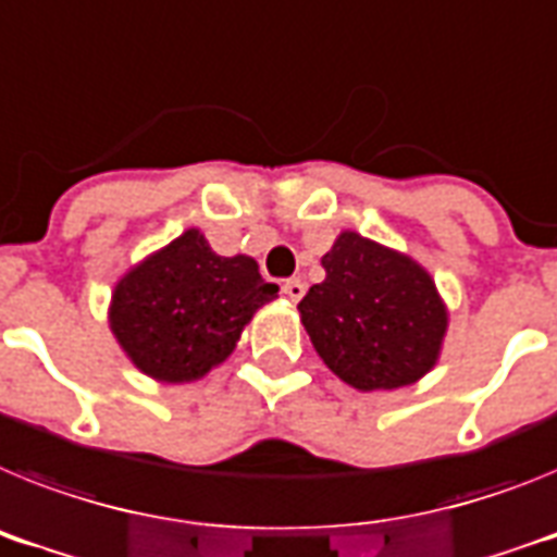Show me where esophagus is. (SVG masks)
<instances>
[{
  "label": "esophagus",
  "instance_id": "obj_1",
  "mask_svg": "<svg viewBox=\"0 0 557 557\" xmlns=\"http://www.w3.org/2000/svg\"><path fill=\"white\" fill-rule=\"evenodd\" d=\"M282 289H284V296L289 298V301H301L304 298V282L301 278H287V282L282 284Z\"/></svg>",
  "mask_w": 557,
  "mask_h": 557
}]
</instances>
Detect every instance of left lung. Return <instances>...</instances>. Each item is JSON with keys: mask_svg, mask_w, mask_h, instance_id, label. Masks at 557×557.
Instances as JSON below:
<instances>
[{"mask_svg": "<svg viewBox=\"0 0 557 557\" xmlns=\"http://www.w3.org/2000/svg\"><path fill=\"white\" fill-rule=\"evenodd\" d=\"M298 312L315 351L360 392H392L431 372L448 312L431 275L360 233L337 236Z\"/></svg>", "mask_w": 557, "mask_h": 557, "instance_id": "8db88e82", "label": "left lung"}]
</instances>
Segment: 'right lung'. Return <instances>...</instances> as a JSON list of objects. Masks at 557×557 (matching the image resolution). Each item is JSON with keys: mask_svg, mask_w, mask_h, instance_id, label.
I'll return each instance as SVG.
<instances>
[{"mask_svg": "<svg viewBox=\"0 0 557 557\" xmlns=\"http://www.w3.org/2000/svg\"><path fill=\"white\" fill-rule=\"evenodd\" d=\"M275 293L250 256L213 253L191 227L123 275L109 324L140 372L188 383L231 355L247 321Z\"/></svg>", "mask_w": 557, "mask_h": 557, "instance_id": "add662e5", "label": "right lung"}]
</instances>
